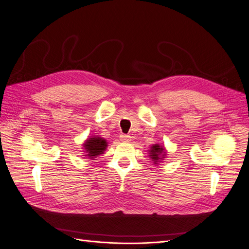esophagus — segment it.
<instances>
[{
  "instance_id": "34e87169",
  "label": "esophagus",
  "mask_w": 249,
  "mask_h": 249,
  "mask_svg": "<svg viewBox=\"0 0 249 249\" xmlns=\"http://www.w3.org/2000/svg\"><path fill=\"white\" fill-rule=\"evenodd\" d=\"M130 139H131V136H129V135H126V134L120 135V140H121L122 142H130Z\"/></svg>"
}]
</instances>
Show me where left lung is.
<instances>
[{"label":"left lung","mask_w":249,"mask_h":249,"mask_svg":"<svg viewBox=\"0 0 249 249\" xmlns=\"http://www.w3.org/2000/svg\"><path fill=\"white\" fill-rule=\"evenodd\" d=\"M166 153L167 152H166V149L164 148V145L155 143L149 150V157L151 158L154 164L158 165L160 162L164 160V158H166Z\"/></svg>","instance_id":"left-lung-1"}]
</instances>
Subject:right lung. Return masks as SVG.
<instances>
[{
    "label": "right lung",
    "instance_id": "1",
    "mask_svg": "<svg viewBox=\"0 0 249 249\" xmlns=\"http://www.w3.org/2000/svg\"><path fill=\"white\" fill-rule=\"evenodd\" d=\"M83 152L86 153L84 156L91 160L98 157L99 155L104 154L106 149L107 148V142L100 136L92 135L84 142L82 144Z\"/></svg>",
    "mask_w": 249,
    "mask_h": 249
}]
</instances>
